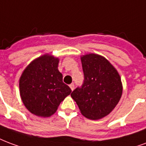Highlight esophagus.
I'll list each match as a JSON object with an SVG mask.
<instances>
[{
	"label": "esophagus",
	"instance_id": "esophagus-1",
	"mask_svg": "<svg viewBox=\"0 0 146 146\" xmlns=\"http://www.w3.org/2000/svg\"><path fill=\"white\" fill-rule=\"evenodd\" d=\"M70 89L72 90H74V88H75V86H74V84H71L70 85Z\"/></svg>",
	"mask_w": 146,
	"mask_h": 146
}]
</instances>
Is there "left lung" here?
<instances>
[{"mask_svg":"<svg viewBox=\"0 0 146 146\" xmlns=\"http://www.w3.org/2000/svg\"><path fill=\"white\" fill-rule=\"evenodd\" d=\"M84 80L71 94L84 117L100 119L113 111L122 94L117 70L104 56L90 53L81 56Z\"/></svg>","mask_w":146,"mask_h":146,"instance_id":"1","label":"left lung"}]
</instances>
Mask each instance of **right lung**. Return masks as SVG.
Segmentation results:
<instances>
[{
    "instance_id": "obj_1",
    "label": "right lung",
    "mask_w": 146,
    "mask_h": 146,
    "mask_svg": "<svg viewBox=\"0 0 146 146\" xmlns=\"http://www.w3.org/2000/svg\"><path fill=\"white\" fill-rule=\"evenodd\" d=\"M59 59L46 54L34 59L19 80L24 105L32 114L47 117L56 111L59 104L72 90L62 82L58 70Z\"/></svg>"
}]
</instances>
